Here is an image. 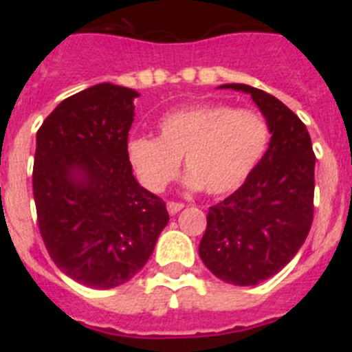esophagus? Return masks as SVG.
I'll return each instance as SVG.
<instances>
[{
  "label": "esophagus",
  "instance_id": "1",
  "mask_svg": "<svg viewBox=\"0 0 352 352\" xmlns=\"http://www.w3.org/2000/svg\"><path fill=\"white\" fill-rule=\"evenodd\" d=\"M183 208H185V204L183 203H173V201H170V203H167V211H169L170 214H176L178 211H182Z\"/></svg>",
  "mask_w": 352,
  "mask_h": 352
}]
</instances>
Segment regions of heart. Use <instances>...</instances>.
Wrapping results in <instances>:
<instances>
[{
	"instance_id": "1",
	"label": "heart",
	"mask_w": 352,
	"mask_h": 352,
	"mask_svg": "<svg viewBox=\"0 0 352 352\" xmlns=\"http://www.w3.org/2000/svg\"><path fill=\"white\" fill-rule=\"evenodd\" d=\"M270 141L268 121L254 109L223 102L199 104L164 114L158 120V138H130L126 158L141 185L155 194L176 178L185 157L188 188L229 195L256 173Z\"/></svg>"
}]
</instances>
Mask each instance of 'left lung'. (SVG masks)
Here are the masks:
<instances>
[{"instance_id":"1","label":"left lung","mask_w":352,"mask_h":352,"mask_svg":"<svg viewBox=\"0 0 352 352\" xmlns=\"http://www.w3.org/2000/svg\"><path fill=\"white\" fill-rule=\"evenodd\" d=\"M219 88L248 93L272 141L250 179L210 208L199 256L220 280L257 285L280 272L309 236L316 155L303 121L278 98L247 84Z\"/></svg>"}]
</instances>
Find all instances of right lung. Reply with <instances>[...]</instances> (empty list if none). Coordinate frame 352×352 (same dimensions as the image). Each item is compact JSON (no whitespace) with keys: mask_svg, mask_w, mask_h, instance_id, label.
<instances>
[{"mask_svg":"<svg viewBox=\"0 0 352 352\" xmlns=\"http://www.w3.org/2000/svg\"><path fill=\"white\" fill-rule=\"evenodd\" d=\"M135 89L95 84L68 96L36 132L33 197L43 243L79 284H125L153 254L169 222L126 158Z\"/></svg>","mask_w":352,"mask_h":352,"instance_id":"obj_1","label":"right lung"}]
</instances>
